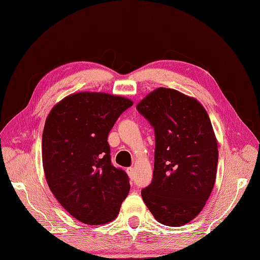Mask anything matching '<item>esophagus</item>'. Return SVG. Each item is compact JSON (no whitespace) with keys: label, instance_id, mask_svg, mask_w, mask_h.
I'll use <instances>...</instances> for the list:
<instances>
[{"label":"esophagus","instance_id":"obj_1","mask_svg":"<svg viewBox=\"0 0 260 260\" xmlns=\"http://www.w3.org/2000/svg\"><path fill=\"white\" fill-rule=\"evenodd\" d=\"M127 175L131 178L132 181L134 180V177H135V170H134V168H128L127 169Z\"/></svg>","mask_w":260,"mask_h":260}]
</instances>
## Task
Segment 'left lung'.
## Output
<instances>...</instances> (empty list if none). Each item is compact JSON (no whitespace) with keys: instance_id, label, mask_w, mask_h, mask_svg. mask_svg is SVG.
I'll return each instance as SVG.
<instances>
[{"instance_id":"left-lung-1","label":"left lung","mask_w":260,"mask_h":260,"mask_svg":"<svg viewBox=\"0 0 260 260\" xmlns=\"http://www.w3.org/2000/svg\"><path fill=\"white\" fill-rule=\"evenodd\" d=\"M155 129L152 181L142 197L159 223L178 228L199 215L215 183L216 136L197 99L157 88L136 105Z\"/></svg>"}]
</instances>
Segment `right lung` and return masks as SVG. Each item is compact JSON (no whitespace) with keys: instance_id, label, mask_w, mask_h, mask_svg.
<instances>
[{"instance_id":"right-lung-1","label":"right lung","mask_w":260,"mask_h":260,"mask_svg":"<svg viewBox=\"0 0 260 260\" xmlns=\"http://www.w3.org/2000/svg\"><path fill=\"white\" fill-rule=\"evenodd\" d=\"M133 105L104 92H77L59 101L46 118L43 167L52 194L86 225H103L118 215L129 192L126 172L111 164L109 133Z\"/></svg>"}]
</instances>
